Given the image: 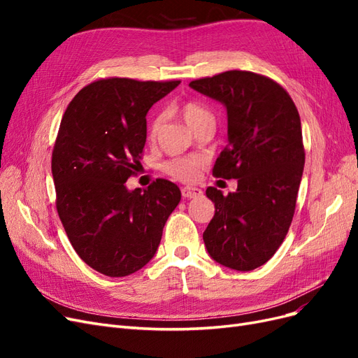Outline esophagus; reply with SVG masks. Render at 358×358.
I'll list each match as a JSON object with an SVG mask.
<instances>
[{
	"mask_svg": "<svg viewBox=\"0 0 358 358\" xmlns=\"http://www.w3.org/2000/svg\"><path fill=\"white\" fill-rule=\"evenodd\" d=\"M180 192L185 199H196V197H200L203 194V191L200 188H196V187H183L180 189Z\"/></svg>",
	"mask_w": 358,
	"mask_h": 358,
	"instance_id": "1",
	"label": "esophagus"
}]
</instances>
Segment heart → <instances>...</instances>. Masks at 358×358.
<instances>
[{"instance_id": "obj_1", "label": "heart", "mask_w": 358, "mask_h": 358, "mask_svg": "<svg viewBox=\"0 0 358 358\" xmlns=\"http://www.w3.org/2000/svg\"><path fill=\"white\" fill-rule=\"evenodd\" d=\"M179 116L185 121V124L192 129H196L204 122L213 121L212 113L206 109L197 101H185L179 106L178 109ZM161 127V117L155 116L149 124L148 128V137L155 138ZM201 167V159L199 157H180V158H171L162 164V170H164L169 176L179 179V180H194L197 179Z\"/></svg>"}]
</instances>
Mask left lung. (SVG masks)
<instances>
[{
  "label": "left lung",
  "instance_id": "obj_1",
  "mask_svg": "<svg viewBox=\"0 0 358 358\" xmlns=\"http://www.w3.org/2000/svg\"><path fill=\"white\" fill-rule=\"evenodd\" d=\"M189 86L225 107L229 145L213 175L237 179L229 196L206 189L215 215L203 241L216 263L249 272L273 257L294 215L305 167L297 107L282 86L251 71H225Z\"/></svg>",
  "mask_w": 358,
  "mask_h": 358
}]
</instances>
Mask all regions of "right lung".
<instances>
[{
	"label": "right lung",
	"mask_w": 358,
	"mask_h": 358,
	"mask_svg": "<svg viewBox=\"0 0 358 358\" xmlns=\"http://www.w3.org/2000/svg\"><path fill=\"white\" fill-rule=\"evenodd\" d=\"M179 80H96L69 104L52 152L57 210L83 262L110 278L154 258L162 229L180 201L176 183L157 179L129 191L146 143V115Z\"/></svg>",
	"instance_id": "obj_1"
}]
</instances>
